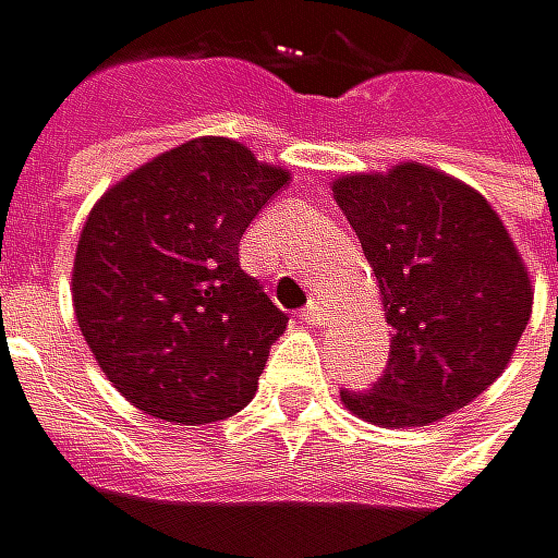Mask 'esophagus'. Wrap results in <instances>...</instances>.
Returning <instances> with one entry per match:
<instances>
[{"instance_id":"obj_1","label":"esophagus","mask_w":558,"mask_h":558,"mask_svg":"<svg viewBox=\"0 0 558 558\" xmlns=\"http://www.w3.org/2000/svg\"><path fill=\"white\" fill-rule=\"evenodd\" d=\"M301 317H304L307 324H324V320L330 317V311H327V304H324V301H311V304H307V311H304Z\"/></svg>"}]
</instances>
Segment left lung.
Wrapping results in <instances>:
<instances>
[{
	"mask_svg": "<svg viewBox=\"0 0 558 558\" xmlns=\"http://www.w3.org/2000/svg\"><path fill=\"white\" fill-rule=\"evenodd\" d=\"M333 198L379 281L389 366L343 405L383 428L432 425L507 369L533 314V281L494 205L468 182L399 162L350 172Z\"/></svg>",
	"mask_w": 558,
	"mask_h": 558,
	"instance_id": "left-lung-1",
	"label": "left lung"
}]
</instances>
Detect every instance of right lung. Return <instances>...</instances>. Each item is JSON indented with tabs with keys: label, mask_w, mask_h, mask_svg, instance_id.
Listing matches in <instances>:
<instances>
[{
	"label": "right lung",
	"mask_w": 558,
	"mask_h": 558,
	"mask_svg": "<svg viewBox=\"0 0 558 558\" xmlns=\"http://www.w3.org/2000/svg\"><path fill=\"white\" fill-rule=\"evenodd\" d=\"M288 169L228 136L172 146L90 208L71 270L77 327L113 389L172 425L241 412L288 317L238 244Z\"/></svg>",
	"instance_id": "add662e5"
}]
</instances>
